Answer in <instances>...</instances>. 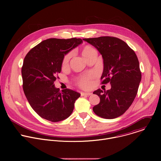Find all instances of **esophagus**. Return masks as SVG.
I'll return each instance as SVG.
<instances>
[{"mask_svg": "<svg viewBox=\"0 0 161 161\" xmlns=\"http://www.w3.org/2000/svg\"><path fill=\"white\" fill-rule=\"evenodd\" d=\"M81 96H89L92 95V93H90V92H81Z\"/></svg>", "mask_w": 161, "mask_h": 161, "instance_id": "esophagus-1", "label": "esophagus"}]
</instances>
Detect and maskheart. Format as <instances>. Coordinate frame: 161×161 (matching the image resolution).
Instances as JSON below:
<instances>
[{"label":"heart","mask_w":161,"mask_h":161,"mask_svg":"<svg viewBox=\"0 0 161 161\" xmlns=\"http://www.w3.org/2000/svg\"><path fill=\"white\" fill-rule=\"evenodd\" d=\"M94 51H96V50L92 47H90V46L86 45V46H85V47H84V48L82 50V55L86 58L87 57H88ZM70 58H71V54H68L66 56H65V57L63 60V62H62L63 66H65L67 64L69 61ZM92 76H93L92 75H87L86 76L81 78L78 82V85H80V86H81V88H88L90 85V79Z\"/></svg>","instance_id":"obj_1"}]
</instances>
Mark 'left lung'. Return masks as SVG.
Returning <instances> with one entry per match:
<instances>
[{
  "instance_id": "left-lung-1",
  "label": "left lung",
  "mask_w": 161,
  "mask_h": 161,
  "mask_svg": "<svg viewBox=\"0 0 161 161\" xmlns=\"http://www.w3.org/2000/svg\"><path fill=\"white\" fill-rule=\"evenodd\" d=\"M102 55L104 69L102 84L110 83L111 89L100 88L93 94L100 97V103L94 106L97 116L113 119L123 114L133 103L142 80L137 57L127 44L117 37L102 36L85 38Z\"/></svg>"
}]
</instances>
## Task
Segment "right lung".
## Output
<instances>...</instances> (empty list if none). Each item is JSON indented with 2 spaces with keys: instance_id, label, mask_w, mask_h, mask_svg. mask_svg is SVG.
Returning <instances> with one entry per match:
<instances>
[{
  "instance_id": "right-lung-1",
  "label": "right lung",
  "mask_w": 161,
  "mask_h": 161,
  "mask_svg": "<svg viewBox=\"0 0 161 161\" xmlns=\"http://www.w3.org/2000/svg\"><path fill=\"white\" fill-rule=\"evenodd\" d=\"M83 42L80 38H50L42 41L26 55L21 67L23 89L32 109L47 120L57 122L69 117L80 94L60 91L54 81L61 71L64 55Z\"/></svg>"
}]
</instances>
